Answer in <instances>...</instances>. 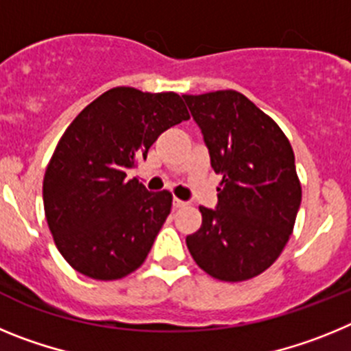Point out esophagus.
I'll return each instance as SVG.
<instances>
[{
  "instance_id": "esophagus-1",
  "label": "esophagus",
  "mask_w": 351,
  "mask_h": 351,
  "mask_svg": "<svg viewBox=\"0 0 351 351\" xmlns=\"http://www.w3.org/2000/svg\"><path fill=\"white\" fill-rule=\"evenodd\" d=\"M186 206H188V202L179 200V198H173V207H176V209H179V207H186Z\"/></svg>"
}]
</instances>
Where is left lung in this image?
I'll return each instance as SVG.
<instances>
[{
	"mask_svg": "<svg viewBox=\"0 0 351 351\" xmlns=\"http://www.w3.org/2000/svg\"><path fill=\"white\" fill-rule=\"evenodd\" d=\"M221 173L218 207H200L202 226L186 237L197 265L219 281L267 271L293 232L302 198L290 141L272 117L234 89L182 95Z\"/></svg>",
	"mask_w": 351,
	"mask_h": 351,
	"instance_id": "obj_1",
	"label": "left lung"
}]
</instances>
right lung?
<instances>
[{
    "label": "right lung",
    "mask_w": 351,
    "mask_h": 351,
    "mask_svg": "<svg viewBox=\"0 0 351 351\" xmlns=\"http://www.w3.org/2000/svg\"><path fill=\"white\" fill-rule=\"evenodd\" d=\"M190 119L178 93L112 88L71 121L43 178V209L63 258L80 274L121 280L141 267L172 209L126 170L161 133Z\"/></svg>",
    "instance_id": "obj_1"
}]
</instances>
